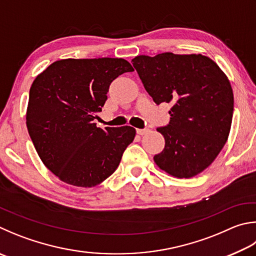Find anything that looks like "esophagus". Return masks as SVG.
<instances>
[{
	"instance_id": "obj_1",
	"label": "esophagus",
	"mask_w": 256,
	"mask_h": 256,
	"mask_svg": "<svg viewBox=\"0 0 256 256\" xmlns=\"http://www.w3.org/2000/svg\"><path fill=\"white\" fill-rule=\"evenodd\" d=\"M148 132V128H136V133L140 134V136H143V134H146Z\"/></svg>"
}]
</instances>
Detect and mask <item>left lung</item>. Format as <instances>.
<instances>
[{"instance_id":"8db88e82","label":"left lung","mask_w":256,"mask_h":256,"mask_svg":"<svg viewBox=\"0 0 256 256\" xmlns=\"http://www.w3.org/2000/svg\"><path fill=\"white\" fill-rule=\"evenodd\" d=\"M132 62L154 103L172 105L169 124L156 128L166 140L153 158L156 166L176 178L200 174L228 138L234 110L228 78L202 54L164 52Z\"/></svg>"}]
</instances>
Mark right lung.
<instances>
[{
    "label": "right lung",
    "instance_id": "obj_1",
    "mask_svg": "<svg viewBox=\"0 0 256 256\" xmlns=\"http://www.w3.org/2000/svg\"><path fill=\"white\" fill-rule=\"evenodd\" d=\"M133 72L122 58L62 59L32 82L26 128L44 164L68 184L90 188L118 168L131 126H96L110 82Z\"/></svg>",
    "mask_w": 256,
    "mask_h": 256
}]
</instances>
